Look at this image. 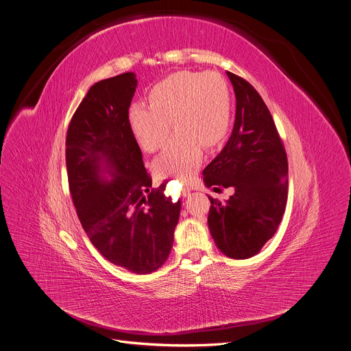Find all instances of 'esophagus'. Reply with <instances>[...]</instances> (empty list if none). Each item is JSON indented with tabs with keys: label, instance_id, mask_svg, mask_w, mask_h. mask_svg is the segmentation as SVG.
<instances>
[{
	"label": "esophagus",
	"instance_id": "34e87169",
	"mask_svg": "<svg viewBox=\"0 0 351 351\" xmlns=\"http://www.w3.org/2000/svg\"><path fill=\"white\" fill-rule=\"evenodd\" d=\"M192 190H193V189H192V187H190V186H184V189H183V192H182V193H183V197H187V196L190 195V192H192Z\"/></svg>",
	"mask_w": 351,
	"mask_h": 351
}]
</instances>
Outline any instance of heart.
Returning a JSON list of instances; mask_svg holds the SVG:
<instances>
[{
  "mask_svg": "<svg viewBox=\"0 0 351 351\" xmlns=\"http://www.w3.org/2000/svg\"><path fill=\"white\" fill-rule=\"evenodd\" d=\"M149 106L134 104L127 121L137 143L147 152L161 148L171 123L176 129L155 162L161 178L187 180L199 168L203 147L210 149L226 140L232 117V99L227 81L219 74L175 73L159 81L148 93Z\"/></svg>",
  "mask_w": 351,
  "mask_h": 351,
  "instance_id": "b5f03b06",
  "label": "heart"
}]
</instances>
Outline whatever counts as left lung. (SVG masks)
<instances>
[{
	"mask_svg": "<svg viewBox=\"0 0 351 351\" xmlns=\"http://www.w3.org/2000/svg\"><path fill=\"white\" fill-rule=\"evenodd\" d=\"M237 97L232 134L203 171L207 187H234L221 203L208 196V228L231 259H249L276 234L289 195V162L274 120L247 81L227 73Z\"/></svg>",
	"mask_w": 351,
	"mask_h": 351,
	"instance_id": "left-lung-1",
	"label": "left lung"
}]
</instances>
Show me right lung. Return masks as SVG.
<instances>
[{"instance_id": "1", "label": "right lung", "mask_w": 351, "mask_h": 351, "mask_svg": "<svg viewBox=\"0 0 351 351\" xmlns=\"http://www.w3.org/2000/svg\"><path fill=\"white\" fill-rule=\"evenodd\" d=\"M134 73L93 84L66 138L70 193L92 245L110 263L136 274L161 267L171 253L180 200L152 189L127 112Z\"/></svg>"}]
</instances>
